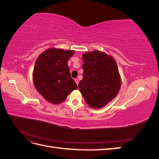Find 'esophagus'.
<instances>
[{
	"label": "esophagus",
	"instance_id": "34e87169",
	"mask_svg": "<svg viewBox=\"0 0 159 159\" xmlns=\"http://www.w3.org/2000/svg\"><path fill=\"white\" fill-rule=\"evenodd\" d=\"M74 81H75V83H76V84H77V85H78V84H79V80H78V79H77V78H75V79H74Z\"/></svg>",
	"mask_w": 159,
	"mask_h": 159
}]
</instances>
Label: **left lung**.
I'll list each match as a JSON object with an SVG mask.
<instances>
[{
  "instance_id": "1",
  "label": "left lung",
  "mask_w": 159,
  "mask_h": 159,
  "mask_svg": "<svg viewBox=\"0 0 159 159\" xmlns=\"http://www.w3.org/2000/svg\"><path fill=\"white\" fill-rule=\"evenodd\" d=\"M84 76L78 85L85 102L94 109L104 107L121 87L116 61L105 53L94 50L83 55Z\"/></svg>"
}]
</instances>
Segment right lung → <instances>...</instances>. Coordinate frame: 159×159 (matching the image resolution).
Segmentation results:
<instances>
[{"instance_id": "1", "label": "right lung", "mask_w": 159, "mask_h": 159, "mask_svg": "<svg viewBox=\"0 0 159 159\" xmlns=\"http://www.w3.org/2000/svg\"><path fill=\"white\" fill-rule=\"evenodd\" d=\"M74 51L50 48L38 57L33 71L36 90L48 102L60 104L78 85L71 78L68 61Z\"/></svg>"}]
</instances>
